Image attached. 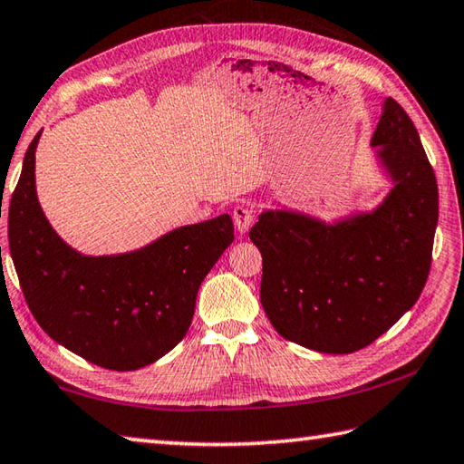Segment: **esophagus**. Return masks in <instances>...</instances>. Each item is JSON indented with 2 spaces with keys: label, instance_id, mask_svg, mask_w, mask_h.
Wrapping results in <instances>:
<instances>
[{
  "label": "esophagus",
  "instance_id": "obj_1",
  "mask_svg": "<svg viewBox=\"0 0 464 464\" xmlns=\"http://www.w3.org/2000/svg\"><path fill=\"white\" fill-rule=\"evenodd\" d=\"M253 217H256V215H253V208H251V207H247V205L235 207L233 221H235V227H237V231H239L241 235H245V233H247V231L251 229Z\"/></svg>",
  "mask_w": 464,
  "mask_h": 464
}]
</instances>
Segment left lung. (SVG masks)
Returning a JSON list of instances; mask_svg holds the SVG:
<instances>
[{
    "mask_svg": "<svg viewBox=\"0 0 464 464\" xmlns=\"http://www.w3.org/2000/svg\"><path fill=\"white\" fill-rule=\"evenodd\" d=\"M370 144L394 185L374 211L325 223L269 208L249 231L263 257L259 295L271 325L315 352L370 346L429 279L439 187L419 130L396 100H384Z\"/></svg>",
    "mask_w": 464,
    "mask_h": 464,
    "instance_id": "1",
    "label": "left lung"
}]
</instances>
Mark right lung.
Here are the masks:
<instances>
[{
  "mask_svg": "<svg viewBox=\"0 0 464 464\" xmlns=\"http://www.w3.org/2000/svg\"><path fill=\"white\" fill-rule=\"evenodd\" d=\"M35 134L9 201V253L27 307L52 340L116 372L165 356L193 322L205 276L233 243L219 215L121 256H82L52 229L35 193Z\"/></svg>",
  "mask_w": 464,
  "mask_h": 464,
  "instance_id": "obj_1",
  "label": "right lung"
}]
</instances>
